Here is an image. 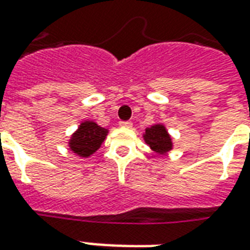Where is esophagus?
I'll use <instances>...</instances> for the list:
<instances>
[{"instance_id":"esophagus-1","label":"esophagus","mask_w":250,"mask_h":250,"mask_svg":"<svg viewBox=\"0 0 250 250\" xmlns=\"http://www.w3.org/2000/svg\"><path fill=\"white\" fill-rule=\"evenodd\" d=\"M120 127H125V128H131L132 127V123L131 122H120Z\"/></svg>"}]
</instances>
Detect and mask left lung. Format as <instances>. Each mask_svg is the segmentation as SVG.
I'll use <instances>...</instances> for the list:
<instances>
[{
  "label": "left lung",
  "instance_id": "left-lung-1",
  "mask_svg": "<svg viewBox=\"0 0 250 250\" xmlns=\"http://www.w3.org/2000/svg\"><path fill=\"white\" fill-rule=\"evenodd\" d=\"M143 139L147 146L158 155L167 154L174 147L173 138L163 123H155L151 127H147L143 132Z\"/></svg>",
  "mask_w": 250,
  "mask_h": 250
}]
</instances>
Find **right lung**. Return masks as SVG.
Returning <instances> with one entry per match:
<instances>
[{
  "mask_svg": "<svg viewBox=\"0 0 250 250\" xmlns=\"http://www.w3.org/2000/svg\"><path fill=\"white\" fill-rule=\"evenodd\" d=\"M107 135L108 130L99 125L96 122L83 120L69 138L68 147L77 157L88 158L98 151Z\"/></svg>",
  "mask_w": 250,
  "mask_h": 250,
  "instance_id": "obj_1",
  "label": "right lung"
}]
</instances>
